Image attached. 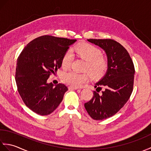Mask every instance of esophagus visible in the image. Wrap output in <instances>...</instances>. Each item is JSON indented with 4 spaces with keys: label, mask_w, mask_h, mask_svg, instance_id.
Listing matches in <instances>:
<instances>
[{
    "label": "esophagus",
    "mask_w": 151,
    "mask_h": 151,
    "mask_svg": "<svg viewBox=\"0 0 151 151\" xmlns=\"http://www.w3.org/2000/svg\"><path fill=\"white\" fill-rule=\"evenodd\" d=\"M69 89H75V90H76V89H78V88H76V87H72V86H69Z\"/></svg>",
    "instance_id": "obj_1"
}]
</instances>
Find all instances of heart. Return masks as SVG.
<instances>
[{
    "label": "heart",
    "instance_id": "b5f03b06",
    "mask_svg": "<svg viewBox=\"0 0 151 151\" xmlns=\"http://www.w3.org/2000/svg\"><path fill=\"white\" fill-rule=\"evenodd\" d=\"M74 52L81 58L85 60L86 64L85 70L90 73L93 78H99L104 75L107 70L108 63L101 50L92 45L84 43L75 46L73 49ZM73 56L71 53L67 51L62 57V67L63 69H68L71 65ZM90 78L88 73H78L69 71L64 73L62 76V81L65 84L72 87H79L84 83L88 82Z\"/></svg>",
    "mask_w": 151,
    "mask_h": 151
}]
</instances>
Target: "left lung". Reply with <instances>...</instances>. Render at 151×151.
Segmentation results:
<instances>
[{
	"instance_id": "1",
	"label": "left lung",
	"mask_w": 151,
	"mask_h": 151,
	"mask_svg": "<svg viewBox=\"0 0 151 151\" xmlns=\"http://www.w3.org/2000/svg\"><path fill=\"white\" fill-rule=\"evenodd\" d=\"M103 49L107 56L108 69L105 75L95 84L96 91L84 104L86 111L95 120L113 116L124 106L133 90L134 63L128 51L113 40H88ZM104 88L101 94L99 92Z\"/></svg>"
}]
</instances>
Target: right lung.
I'll list each match as a JSON object with an SVG mask.
<instances>
[{
  "instance_id": "obj_1",
  "label": "right lung",
  "mask_w": 151,
  "mask_h": 151,
  "mask_svg": "<svg viewBox=\"0 0 151 151\" xmlns=\"http://www.w3.org/2000/svg\"><path fill=\"white\" fill-rule=\"evenodd\" d=\"M76 40L43 36L34 39L17 58L15 81L22 100L37 114L47 115L56 110L68 90L66 86L47 83L62 66V59Z\"/></svg>"
}]
</instances>
